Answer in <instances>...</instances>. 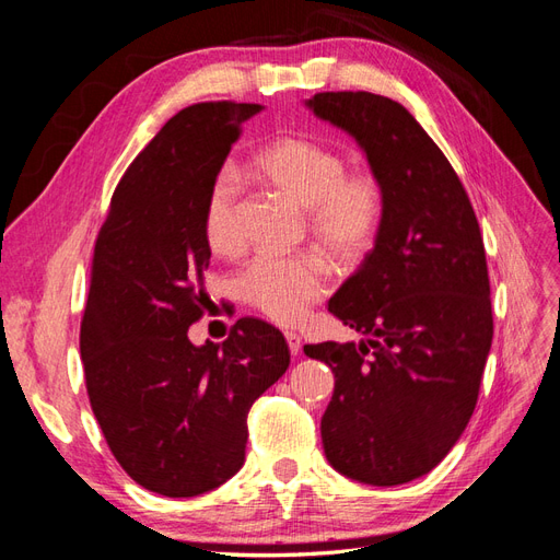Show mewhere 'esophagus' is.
Returning a JSON list of instances; mask_svg holds the SVG:
<instances>
[{
  "label": "esophagus",
  "instance_id": "esophagus-1",
  "mask_svg": "<svg viewBox=\"0 0 560 560\" xmlns=\"http://www.w3.org/2000/svg\"><path fill=\"white\" fill-rule=\"evenodd\" d=\"M284 338H287V346H290V352L299 354L301 352V336L294 334V331H287Z\"/></svg>",
  "mask_w": 560,
  "mask_h": 560
}]
</instances>
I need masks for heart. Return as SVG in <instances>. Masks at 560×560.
<instances>
[{"label":"heart","mask_w":560,"mask_h":560,"mask_svg":"<svg viewBox=\"0 0 560 560\" xmlns=\"http://www.w3.org/2000/svg\"><path fill=\"white\" fill-rule=\"evenodd\" d=\"M252 167L264 182L308 208L313 235L336 257L362 259L378 243L385 222L383 182L371 171H346L343 156L327 144L284 135L264 144L254 154ZM238 179L229 171L217 173L210 182L202 233L219 254L238 247ZM331 284L329 264L311 252L292 257L261 254L238 276L243 301L282 325L306 315L311 303L329 294Z\"/></svg>","instance_id":"1"}]
</instances>
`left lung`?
Masks as SVG:
<instances>
[{
  "label": "left lung",
  "instance_id": "1",
  "mask_svg": "<svg viewBox=\"0 0 560 560\" xmlns=\"http://www.w3.org/2000/svg\"><path fill=\"white\" fill-rule=\"evenodd\" d=\"M308 107L360 142L385 189L378 243L329 301L364 341L303 346L336 376L322 446L348 479L397 486L442 463L477 406L493 341L483 238L444 151L395 100L338 91Z\"/></svg>",
  "mask_w": 560,
  "mask_h": 560
}]
</instances>
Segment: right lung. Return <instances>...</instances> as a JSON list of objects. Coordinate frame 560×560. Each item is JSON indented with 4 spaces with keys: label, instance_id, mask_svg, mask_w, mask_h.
Masks as SVG:
<instances>
[{
    "label": "right lung",
    "instance_id": "1",
    "mask_svg": "<svg viewBox=\"0 0 560 560\" xmlns=\"http://www.w3.org/2000/svg\"><path fill=\"white\" fill-rule=\"evenodd\" d=\"M257 112L231 100L177 112L128 165L95 241L79 336L91 409L128 477L165 498L243 467L252 404L290 366L264 319L241 317L224 343L189 341L208 301L202 206Z\"/></svg>",
    "mask_w": 560,
    "mask_h": 560
}]
</instances>
